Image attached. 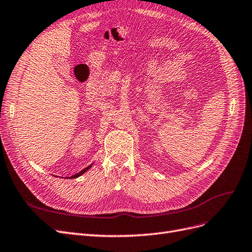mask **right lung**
Wrapping results in <instances>:
<instances>
[{"label":"right lung","mask_w":252,"mask_h":252,"mask_svg":"<svg viewBox=\"0 0 252 252\" xmlns=\"http://www.w3.org/2000/svg\"><path fill=\"white\" fill-rule=\"evenodd\" d=\"M91 166H92V164H90L89 166H87V167H86V168H84V169H83V170H81L80 172H78V173H76V174H73V175L69 176V178H68V179H77V178H79V176H80V175H82L83 173H85V172H86V171H87L88 169H90V168H91Z\"/></svg>","instance_id":"1"}]
</instances>
